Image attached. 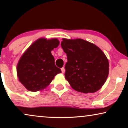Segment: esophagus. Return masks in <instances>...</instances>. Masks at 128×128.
Segmentation results:
<instances>
[{"label":"esophagus","mask_w":128,"mask_h":128,"mask_svg":"<svg viewBox=\"0 0 128 128\" xmlns=\"http://www.w3.org/2000/svg\"><path fill=\"white\" fill-rule=\"evenodd\" d=\"M61 70H62V73H64V72H65V69H64V68L63 67V68H61Z\"/></svg>","instance_id":"34e87169"}]
</instances>
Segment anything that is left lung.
I'll use <instances>...</instances> for the list:
<instances>
[{
  "mask_svg": "<svg viewBox=\"0 0 128 128\" xmlns=\"http://www.w3.org/2000/svg\"><path fill=\"white\" fill-rule=\"evenodd\" d=\"M66 54V79L77 92L88 93L100 90L109 73V62L98 47L82 39L62 40Z\"/></svg>",
  "mask_w": 128,
  "mask_h": 128,
  "instance_id": "1",
  "label": "left lung"
}]
</instances>
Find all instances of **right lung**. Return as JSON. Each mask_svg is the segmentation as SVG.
<instances>
[{
  "mask_svg": "<svg viewBox=\"0 0 128 128\" xmlns=\"http://www.w3.org/2000/svg\"><path fill=\"white\" fill-rule=\"evenodd\" d=\"M59 44L56 38H40L24 52L17 64L19 80L28 90L37 92L50 84L54 77L61 73L55 64L51 50Z\"/></svg>",
  "mask_w": 128,
  "mask_h": 128,
  "instance_id": "1",
  "label": "right lung"
}]
</instances>
